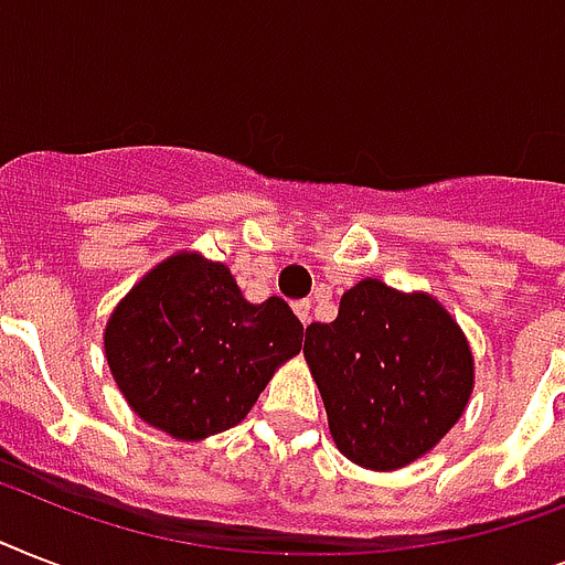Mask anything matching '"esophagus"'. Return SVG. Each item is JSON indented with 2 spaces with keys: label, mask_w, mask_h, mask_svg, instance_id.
Masks as SVG:
<instances>
[{
  "label": "esophagus",
  "mask_w": 565,
  "mask_h": 565,
  "mask_svg": "<svg viewBox=\"0 0 565 565\" xmlns=\"http://www.w3.org/2000/svg\"><path fill=\"white\" fill-rule=\"evenodd\" d=\"M292 310H296V317L301 319V326H308L310 322V301L308 299H301L292 305Z\"/></svg>",
  "instance_id": "obj_1"
}]
</instances>
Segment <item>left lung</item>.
<instances>
[{
	"mask_svg": "<svg viewBox=\"0 0 565 565\" xmlns=\"http://www.w3.org/2000/svg\"><path fill=\"white\" fill-rule=\"evenodd\" d=\"M305 358L337 448L381 472L437 446L472 393V352L446 308L377 278L345 292L334 322H310Z\"/></svg>",
	"mask_w": 565,
	"mask_h": 565,
	"instance_id": "obj_1",
	"label": "left lung"
}]
</instances>
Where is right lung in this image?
<instances>
[{
    "label": "right lung",
    "mask_w": 565,
    "mask_h": 565,
    "mask_svg": "<svg viewBox=\"0 0 565 565\" xmlns=\"http://www.w3.org/2000/svg\"><path fill=\"white\" fill-rule=\"evenodd\" d=\"M301 334L284 299L248 305L225 266L175 255L119 301L105 358L140 419L204 439L252 411L275 366L301 352Z\"/></svg>",
    "instance_id": "obj_1"
}]
</instances>
